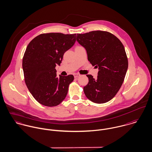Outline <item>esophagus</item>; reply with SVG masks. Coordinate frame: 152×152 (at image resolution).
<instances>
[{
    "label": "esophagus",
    "mask_w": 152,
    "mask_h": 152,
    "mask_svg": "<svg viewBox=\"0 0 152 152\" xmlns=\"http://www.w3.org/2000/svg\"><path fill=\"white\" fill-rule=\"evenodd\" d=\"M73 76H74V77H75V78H77V77H79V76H80V75L79 74V73H74V74H73Z\"/></svg>",
    "instance_id": "34e87169"
}]
</instances>
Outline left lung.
Listing matches in <instances>:
<instances>
[{"label": "left lung", "instance_id": "1", "mask_svg": "<svg viewBox=\"0 0 152 152\" xmlns=\"http://www.w3.org/2000/svg\"><path fill=\"white\" fill-rule=\"evenodd\" d=\"M76 40L86 49L88 61L99 68L96 78L86 75L89 82L83 88L86 96L96 103L109 102L121 88L128 68L122 43L114 34L106 31L77 34Z\"/></svg>", "mask_w": 152, "mask_h": 152}]
</instances>
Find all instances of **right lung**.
Here are the masks:
<instances>
[{"mask_svg":"<svg viewBox=\"0 0 152 152\" xmlns=\"http://www.w3.org/2000/svg\"><path fill=\"white\" fill-rule=\"evenodd\" d=\"M76 36V33H43L28 45L22 61L25 82L39 103L53 107L65 99L74 76L58 77L55 67L61 64L65 52L73 46Z\"/></svg>","mask_w":152,"mask_h":152,"instance_id":"right-lung-1","label":"right lung"}]
</instances>
